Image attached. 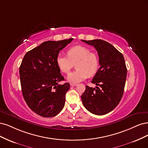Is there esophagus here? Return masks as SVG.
<instances>
[{
	"instance_id": "esophagus-1",
	"label": "esophagus",
	"mask_w": 148,
	"mask_h": 148,
	"mask_svg": "<svg viewBox=\"0 0 148 148\" xmlns=\"http://www.w3.org/2000/svg\"><path fill=\"white\" fill-rule=\"evenodd\" d=\"M70 85H71V86H72V87H75V86H77V84L71 83V84H70Z\"/></svg>"
}]
</instances>
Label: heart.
Returning a JSON list of instances; mask_svg holds the SVG:
<instances>
[{
    "label": "heart",
    "mask_w": 148,
    "mask_h": 148,
    "mask_svg": "<svg viewBox=\"0 0 148 148\" xmlns=\"http://www.w3.org/2000/svg\"><path fill=\"white\" fill-rule=\"evenodd\" d=\"M56 64L61 72L68 73L75 63L76 69L70 73L67 79L70 82L78 83L92 77L99 68V58L97 53L91 51L87 47L76 45L67 51V56L59 55L56 57Z\"/></svg>",
    "instance_id": "b5f03b06"
}]
</instances>
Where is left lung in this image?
<instances>
[{"mask_svg":"<svg viewBox=\"0 0 148 148\" xmlns=\"http://www.w3.org/2000/svg\"><path fill=\"white\" fill-rule=\"evenodd\" d=\"M82 41L97 50L100 65L92 81L97 87L86 86L81 96L82 103L91 113L104 115L118 105L123 96L127 73L125 60L121 52L106 41Z\"/></svg>","mask_w":148,"mask_h":148,"instance_id":"left-lung-1","label":"left lung"}]
</instances>
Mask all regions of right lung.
Masks as SVG:
<instances>
[{
  "instance_id": "add662e5",
  "label": "right lung",
  "mask_w": 148,
  "mask_h": 148,
  "mask_svg": "<svg viewBox=\"0 0 148 148\" xmlns=\"http://www.w3.org/2000/svg\"><path fill=\"white\" fill-rule=\"evenodd\" d=\"M73 40L44 42L27 51L22 60L20 77L23 98L31 110L42 117L55 116L64 106L70 84H59L64 78L56 60Z\"/></svg>"
}]
</instances>
